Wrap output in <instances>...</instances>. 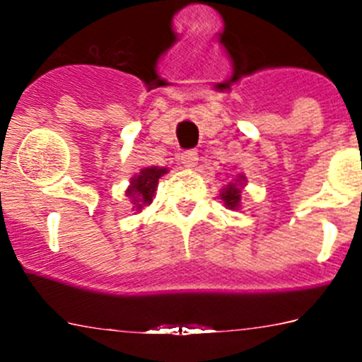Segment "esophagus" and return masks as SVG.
I'll return each mask as SVG.
<instances>
[{
    "instance_id": "1",
    "label": "esophagus",
    "mask_w": 362,
    "mask_h": 362,
    "mask_svg": "<svg viewBox=\"0 0 362 362\" xmlns=\"http://www.w3.org/2000/svg\"><path fill=\"white\" fill-rule=\"evenodd\" d=\"M197 159H199L197 158V152L190 150V152H187L181 156V165H183L185 168H192V166H196Z\"/></svg>"
}]
</instances>
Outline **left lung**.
<instances>
[{"instance_id": "1", "label": "left lung", "mask_w": 362, "mask_h": 362, "mask_svg": "<svg viewBox=\"0 0 362 362\" xmlns=\"http://www.w3.org/2000/svg\"><path fill=\"white\" fill-rule=\"evenodd\" d=\"M245 185V175L239 174L238 177L233 179L232 183L226 185L221 192V199L225 203L226 209L230 210H238L241 206V188Z\"/></svg>"}]
</instances>
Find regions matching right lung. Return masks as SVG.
<instances>
[{
	"instance_id": "add662e5",
	"label": "right lung",
	"mask_w": 362,
	"mask_h": 362,
	"mask_svg": "<svg viewBox=\"0 0 362 362\" xmlns=\"http://www.w3.org/2000/svg\"><path fill=\"white\" fill-rule=\"evenodd\" d=\"M166 168L159 166H148L143 168L139 174L130 179V187L127 188V196L132 197V204L136 210H141L143 206L152 203L156 188H158L159 177L166 174Z\"/></svg>"
}]
</instances>
